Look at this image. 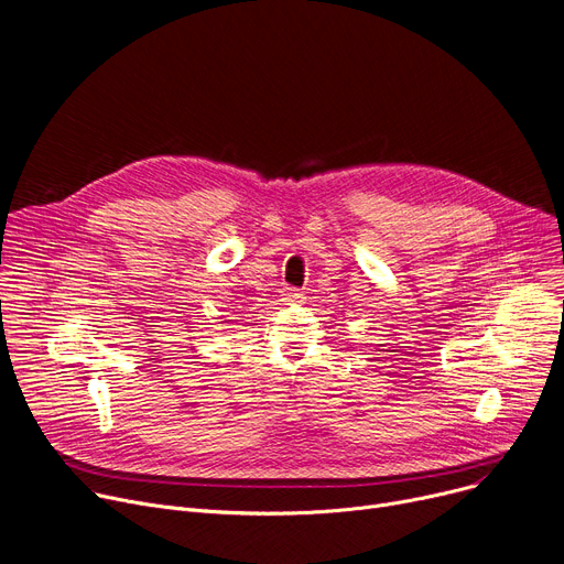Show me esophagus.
<instances>
[{
    "instance_id": "obj_1",
    "label": "esophagus",
    "mask_w": 564,
    "mask_h": 564,
    "mask_svg": "<svg viewBox=\"0 0 564 564\" xmlns=\"http://www.w3.org/2000/svg\"><path fill=\"white\" fill-rule=\"evenodd\" d=\"M303 301V293L299 289H284L282 291V303H301Z\"/></svg>"
}]
</instances>
